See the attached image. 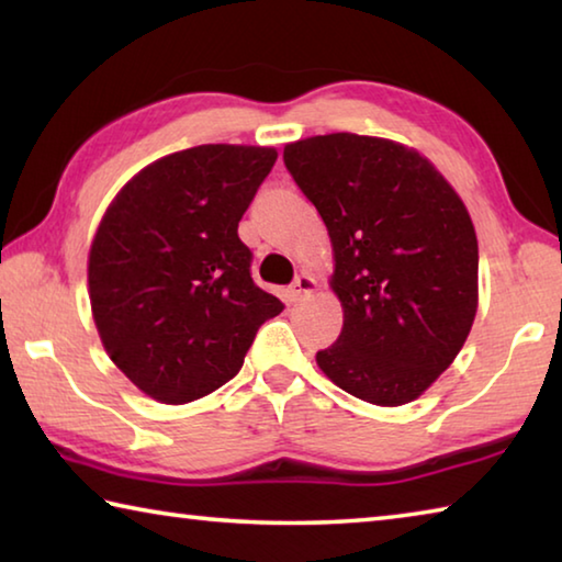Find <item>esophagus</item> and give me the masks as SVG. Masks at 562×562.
<instances>
[{
    "label": "esophagus",
    "instance_id": "esophagus-1",
    "mask_svg": "<svg viewBox=\"0 0 562 562\" xmlns=\"http://www.w3.org/2000/svg\"><path fill=\"white\" fill-rule=\"evenodd\" d=\"M315 288H317V282L310 278V274H297V278H294V282L290 284V300L292 302H302L304 297H310L312 292H315Z\"/></svg>",
    "mask_w": 562,
    "mask_h": 562
}]
</instances>
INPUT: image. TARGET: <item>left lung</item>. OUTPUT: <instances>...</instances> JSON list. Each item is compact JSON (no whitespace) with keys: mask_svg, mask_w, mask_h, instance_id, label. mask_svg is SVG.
Instances as JSON below:
<instances>
[{"mask_svg":"<svg viewBox=\"0 0 562 562\" xmlns=\"http://www.w3.org/2000/svg\"><path fill=\"white\" fill-rule=\"evenodd\" d=\"M282 158L335 247L345 327L317 351L319 369L361 402H414L473 325L479 243L469 211L429 160L394 140L329 133L284 146Z\"/></svg>","mask_w":562,"mask_h":562,"instance_id":"left-lung-1","label":"left lung"}]
</instances>
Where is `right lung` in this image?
Listing matches in <instances>:
<instances>
[{
	"mask_svg": "<svg viewBox=\"0 0 562 562\" xmlns=\"http://www.w3.org/2000/svg\"><path fill=\"white\" fill-rule=\"evenodd\" d=\"M274 160L260 146L178 150L133 176L103 215L89 255L93 322L113 364L156 402L231 382L284 310L255 284L237 235Z\"/></svg>",
	"mask_w": 562,
	"mask_h": 562,
	"instance_id": "add662e5",
	"label": "right lung"
}]
</instances>
